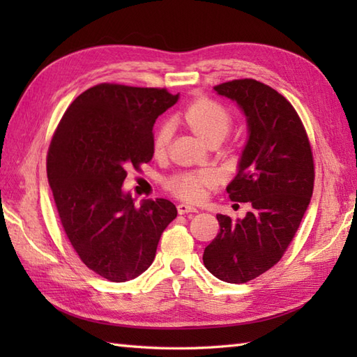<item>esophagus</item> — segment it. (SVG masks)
<instances>
[{
	"instance_id": "1",
	"label": "esophagus",
	"mask_w": 357,
	"mask_h": 357,
	"mask_svg": "<svg viewBox=\"0 0 357 357\" xmlns=\"http://www.w3.org/2000/svg\"><path fill=\"white\" fill-rule=\"evenodd\" d=\"M198 208H195L192 206H187V204H179L178 206V213L179 215H185V213H196Z\"/></svg>"
}]
</instances>
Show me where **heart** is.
Wrapping results in <instances>:
<instances>
[{
    "label": "heart",
    "instance_id": "obj_1",
    "mask_svg": "<svg viewBox=\"0 0 357 357\" xmlns=\"http://www.w3.org/2000/svg\"><path fill=\"white\" fill-rule=\"evenodd\" d=\"M181 119L204 141H222L233 126L231 110L211 98H196L181 112ZM170 142V124L161 123L155 130V155H162ZM215 183L210 170H188L174 173L165 181L167 190L185 201H201Z\"/></svg>",
    "mask_w": 357,
    "mask_h": 357
}]
</instances>
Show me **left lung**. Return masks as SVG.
I'll return each mask as SVG.
<instances>
[{
  "label": "left lung",
  "instance_id": "1",
  "mask_svg": "<svg viewBox=\"0 0 357 357\" xmlns=\"http://www.w3.org/2000/svg\"><path fill=\"white\" fill-rule=\"evenodd\" d=\"M213 89L247 115L250 138L227 193L252 210L244 219L216 216L219 231L202 261L224 282L244 284L276 265L291 244L313 195V151L298 112L275 89L252 78Z\"/></svg>",
  "mask_w": 357,
  "mask_h": 357
}]
</instances>
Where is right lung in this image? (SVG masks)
<instances>
[{"mask_svg": "<svg viewBox=\"0 0 357 357\" xmlns=\"http://www.w3.org/2000/svg\"><path fill=\"white\" fill-rule=\"evenodd\" d=\"M178 101L167 89L102 82L67 107L52 136L47 178L67 239L87 268L126 282L155 259L178 215L167 199L139 207L123 192L128 169L153 156V124Z\"/></svg>", "mask_w": 357, "mask_h": 357, "instance_id": "right-lung-1", "label": "right lung"}]
</instances>
